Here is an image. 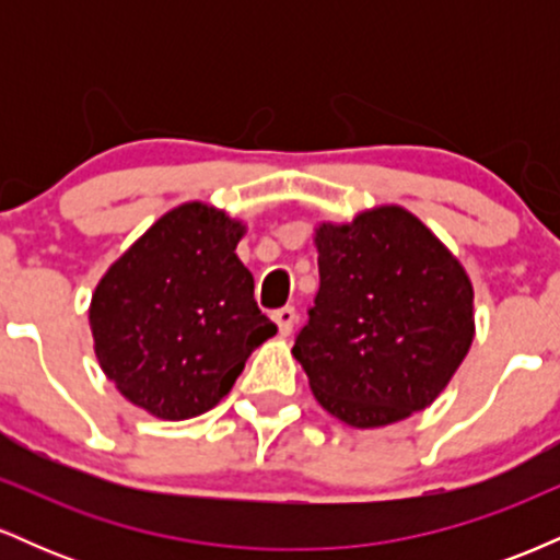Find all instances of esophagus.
Masks as SVG:
<instances>
[{"instance_id": "esophagus-1", "label": "esophagus", "mask_w": 560, "mask_h": 560, "mask_svg": "<svg viewBox=\"0 0 560 560\" xmlns=\"http://www.w3.org/2000/svg\"><path fill=\"white\" fill-rule=\"evenodd\" d=\"M273 320H276V326H279V331L284 334H292V329H294V320H298V313H294V307H279V311L273 313Z\"/></svg>"}]
</instances>
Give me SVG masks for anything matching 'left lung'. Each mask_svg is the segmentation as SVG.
Listing matches in <instances>:
<instances>
[{"label": "left lung", "mask_w": 560, "mask_h": 560, "mask_svg": "<svg viewBox=\"0 0 560 560\" xmlns=\"http://www.w3.org/2000/svg\"><path fill=\"white\" fill-rule=\"evenodd\" d=\"M320 287L294 337L316 400L355 429L434 402L474 339V289L408 210H365L316 229Z\"/></svg>", "instance_id": "8db88e82"}]
</instances>
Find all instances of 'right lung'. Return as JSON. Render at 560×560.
<instances>
[{
	"label": "right lung",
	"instance_id": "right-lung-1",
	"mask_svg": "<svg viewBox=\"0 0 560 560\" xmlns=\"http://www.w3.org/2000/svg\"><path fill=\"white\" fill-rule=\"evenodd\" d=\"M240 221L186 202L126 249L94 289L102 371L147 413L184 421L221 402L249 352L276 334L236 258Z\"/></svg>",
	"mask_w": 560,
	"mask_h": 560
}]
</instances>
